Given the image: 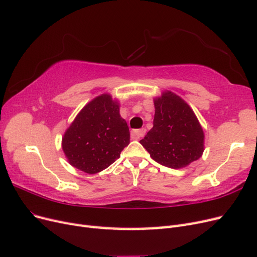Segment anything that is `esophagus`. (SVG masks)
<instances>
[{
  "label": "esophagus",
  "instance_id": "34e87169",
  "mask_svg": "<svg viewBox=\"0 0 257 257\" xmlns=\"http://www.w3.org/2000/svg\"><path fill=\"white\" fill-rule=\"evenodd\" d=\"M146 133V130L145 128H141V130H134L133 132L131 133V136L133 139H139L142 138Z\"/></svg>",
  "mask_w": 257,
  "mask_h": 257
}]
</instances>
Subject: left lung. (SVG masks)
Segmentation results:
<instances>
[{"mask_svg":"<svg viewBox=\"0 0 257 257\" xmlns=\"http://www.w3.org/2000/svg\"><path fill=\"white\" fill-rule=\"evenodd\" d=\"M153 127L141 144L159 164L179 169L197 161L205 150V134L190 105L176 93L154 97Z\"/></svg>","mask_w":257,"mask_h":257,"instance_id":"1","label":"left lung"}]
</instances>
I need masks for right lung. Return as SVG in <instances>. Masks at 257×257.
Returning <instances> with one entry per match:
<instances>
[{"label": "right lung", "instance_id": "obj_1", "mask_svg": "<svg viewBox=\"0 0 257 257\" xmlns=\"http://www.w3.org/2000/svg\"><path fill=\"white\" fill-rule=\"evenodd\" d=\"M128 144L130 130L120 115V103L109 93L85 105L62 137L67 162L87 174H97L110 166Z\"/></svg>", "mask_w": 257, "mask_h": 257}]
</instances>
